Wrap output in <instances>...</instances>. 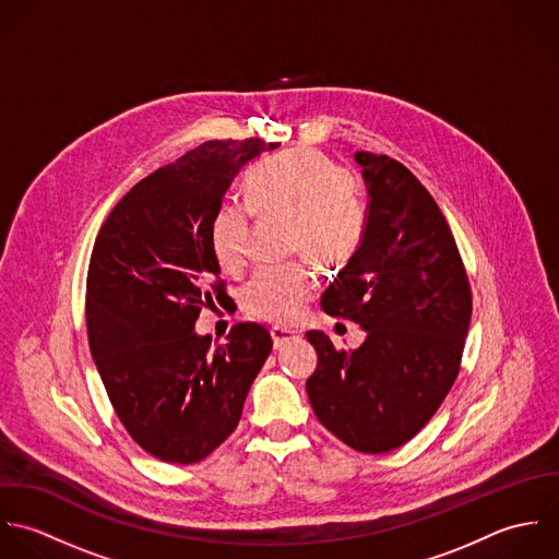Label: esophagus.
I'll return each instance as SVG.
<instances>
[{
    "label": "esophagus",
    "instance_id": "obj_1",
    "mask_svg": "<svg viewBox=\"0 0 559 559\" xmlns=\"http://www.w3.org/2000/svg\"><path fill=\"white\" fill-rule=\"evenodd\" d=\"M270 335H272V341H274V347H276V349L285 347L287 343H292V341H296V338L300 336L296 331L283 329V326H274V329L270 331Z\"/></svg>",
    "mask_w": 559,
    "mask_h": 559
}]
</instances>
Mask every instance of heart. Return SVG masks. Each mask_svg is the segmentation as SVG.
Wrapping results in <instances>:
<instances>
[{
  "instance_id": "1",
  "label": "heart",
  "mask_w": 559,
  "mask_h": 559,
  "mask_svg": "<svg viewBox=\"0 0 559 559\" xmlns=\"http://www.w3.org/2000/svg\"><path fill=\"white\" fill-rule=\"evenodd\" d=\"M246 205L226 201L210 224L212 252L224 272L246 263L250 212L289 221V248L322 267L347 263L358 250L367 205L352 177L318 151H289L257 164L246 179ZM318 289L302 265L259 267L239 292L246 313L267 322H294Z\"/></svg>"
}]
</instances>
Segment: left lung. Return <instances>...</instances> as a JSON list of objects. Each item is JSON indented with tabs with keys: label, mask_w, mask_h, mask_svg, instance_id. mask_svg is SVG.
I'll return each mask as SVG.
<instances>
[{
	"label": "left lung",
	"mask_w": 559,
	"mask_h": 559,
	"mask_svg": "<svg viewBox=\"0 0 559 559\" xmlns=\"http://www.w3.org/2000/svg\"><path fill=\"white\" fill-rule=\"evenodd\" d=\"M367 186L365 237L322 296L329 316L365 331L336 349L309 331L318 367L307 380L316 417L345 445L384 453L439 411L460 369L471 287L445 216L400 162L358 151Z\"/></svg>",
	"instance_id": "8db88e82"
}]
</instances>
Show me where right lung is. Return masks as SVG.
<instances>
[{
  "label": "right lung",
  "mask_w": 559,
  "mask_h": 559,
  "mask_svg": "<svg viewBox=\"0 0 559 559\" xmlns=\"http://www.w3.org/2000/svg\"><path fill=\"white\" fill-rule=\"evenodd\" d=\"M276 146L203 142L135 183L97 235L86 281L93 360L124 430L164 462H199L230 437L272 352L259 324L233 326L218 347L194 324L228 298L212 218L235 175Z\"/></svg>",
  "instance_id": "right-lung-1"
}]
</instances>
